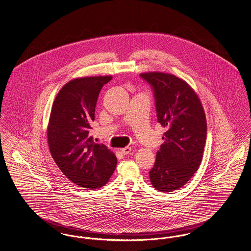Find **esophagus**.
<instances>
[{
    "label": "esophagus",
    "instance_id": "obj_1",
    "mask_svg": "<svg viewBox=\"0 0 251 251\" xmlns=\"http://www.w3.org/2000/svg\"><path fill=\"white\" fill-rule=\"evenodd\" d=\"M130 151H131V148H130V147H125V148H123L121 150V152H122L123 155H128L130 153Z\"/></svg>",
    "mask_w": 251,
    "mask_h": 251
}]
</instances>
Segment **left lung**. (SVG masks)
<instances>
[{
	"label": "left lung",
	"mask_w": 251,
	"mask_h": 251,
	"mask_svg": "<svg viewBox=\"0 0 251 251\" xmlns=\"http://www.w3.org/2000/svg\"><path fill=\"white\" fill-rule=\"evenodd\" d=\"M153 90L158 122L166 131L150 171L152 186L170 192L183 187L198 170L206 141V119L190 85L174 75L141 74Z\"/></svg>",
	"instance_id": "left-lung-1"
}]
</instances>
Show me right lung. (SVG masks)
Segmentation results:
<instances>
[{"label":"right lung","instance_id":"obj_1","mask_svg":"<svg viewBox=\"0 0 251 251\" xmlns=\"http://www.w3.org/2000/svg\"><path fill=\"white\" fill-rule=\"evenodd\" d=\"M112 76L75 78L53 102L48 127L51 156L63 175L86 189L104 186L117 166L115 154L90 136L98 96Z\"/></svg>","mask_w":251,"mask_h":251}]
</instances>
